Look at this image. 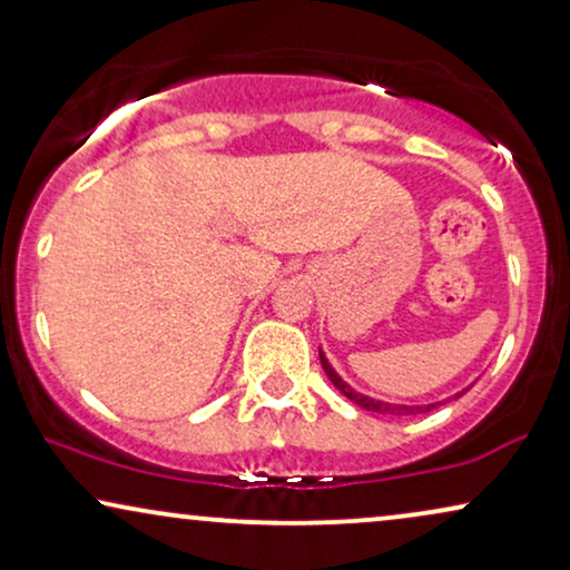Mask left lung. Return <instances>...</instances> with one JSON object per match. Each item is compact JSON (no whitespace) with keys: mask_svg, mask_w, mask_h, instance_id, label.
<instances>
[{"mask_svg":"<svg viewBox=\"0 0 570 570\" xmlns=\"http://www.w3.org/2000/svg\"><path fill=\"white\" fill-rule=\"evenodd\" d=\"M318 357H322V368H324V373L326 376H330V381L334 386L340 389L342 394L347 396L350 402H355L357 407H363V410H371V412H379V415H412V412H431L435 404H428V407H400V404H386V402H376V400H371V396H363V394H357V392H353V389H350L345 381H342L337 373H334V368L330 363H326V357H324V353H318Z\"/></svg>","mask_w":570,"mask_h":570,"instance_id":"1","label":"left lung"}]
</instances>
